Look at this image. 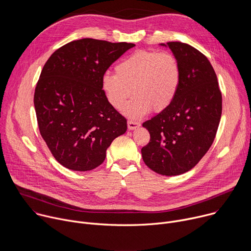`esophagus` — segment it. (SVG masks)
I'll return each mask as SVG.
<instances>
[{"label":"esophagus","instance_id":"34e87169","mask_svg":"<svg viewBox=\"0 0 251 251\" xmlns=\"http://www.w3.org/2000/svg\"><path fill=\"white\" fill-rule=\"evenodd\" d=\"M127 124H128V129H129V130H135V129H137V128L140 126V123H139V122L132 121V120H129Z\"/></svg>","mask_w":251,"mask_h":251}]
</instances>
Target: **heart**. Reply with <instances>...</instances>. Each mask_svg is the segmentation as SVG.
Instances as JSON below:
<instances>
[{"label": "heart", "instance_id": "1", "mask_svg": "<svg viewBox=\"0 0 251 251\" xmlns=\"http://www.w3.org/2000/svg\"><path fill=\"white\" fill-rule=\"evenodd\" d=\"M102 89L107 100L121 109L131 96L125 113L140 118L152 108L162 111L174 101L181 83V66L169 51L138 50L120 61L115 75L102 76Z\"/></svg>", "mask_w": 251, "mask_h": 251}]
</instances>
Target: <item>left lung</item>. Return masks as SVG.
Instances as JSON below:
<instances>
[{
  "label": "left lung",
  "mask_w": 251,
  "mask_h": 251,
  "mask_svg": "<svg viewBox=\"0 0 251 251\" xmlns=\"http://www.w3.org/2000/svg\"><path fill=\"white\" fill-rule=\"evenodd\" d=\"M161 46L168 47L180 63L181 83L171 105L143 123L151 138L141 153L152 171L176 176L193 169L210 148L222 117L223 98L205 55L180 42Z\"/></svg>",
  "instance_id": "1"
}]
</instances>
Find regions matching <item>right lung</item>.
Here are the masks:
<instances>
[{
    "label": "right lung",
    "mask_w": 251,
    "mask_h": 251,
    "mask_svg": "<svg viewBox=\"0 0 251 251\" xmlns=\"http://www.w3.org/2000/svg\"><path fill=\"white\" fill-rule=\"evenodd\" d=\"M134 44L82 39L55 50L34 90L41 135L63 167L86 172L101 165L126 119L107 100L102 76Z\"/></svg>",
    "instance_id": "add662e5"
}]
</instances>
